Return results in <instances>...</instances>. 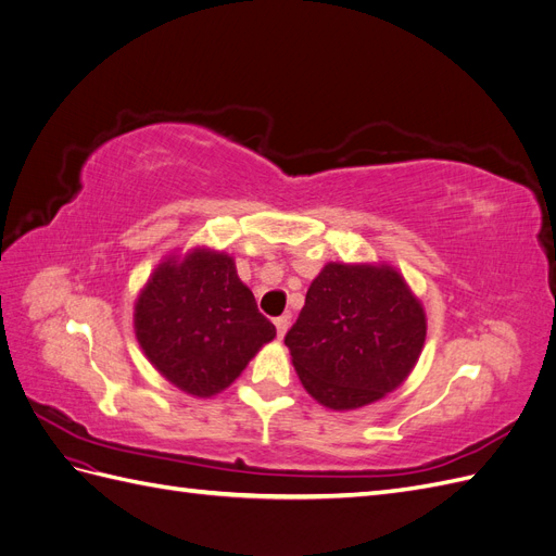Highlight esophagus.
<instances>
[{"label":"esophagus","instance_id":"obj_1","mask_svg":"<svg viewBox=\"0 0 556 556\" xmlns=\"http://www.w3.org/2000/svg\"><path fill=\"white\" fill-rule=\"evenodd\" d=\"M274 323H276V331H278V336L282 339L285 331H288V327H290V315H280V317H276V319H274Z\"/></svg>","mask_w":556,"mask_h":556}]
</instances>
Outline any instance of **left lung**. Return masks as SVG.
<instances>
[{
  "instance_id": "left-lung-1",
  "label": "left lung",
  "mask_w": 556,
  "mask_h": 556,
  "mask_svg": "<svg viewBox=\"0 0 556 556\" xmlns=\"http://www.w3.org/2000/svg\"><path fill=\"white\" fill-rule=\"evenodd\" d=\"M425 339V308L396 268L329 262L285 345L315 401L355 410L408 378Z\"/></svg>"
}]
</instances>
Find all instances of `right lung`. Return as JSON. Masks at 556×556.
Here are the masks:
<instances>
[{"instance_id":"add662e5","label":"right lung","mask_w":556,"mask_h":556,"mask_svg":"<svg viewBox=\"0 0 556 556\" xmlns=\"http://www.w3.org/2000/svg\"><path fill=\"white\" fill-rule=\"evenodd\" d=\"M134 331L150 364L201 399L229 387L276 336L233 260L208 248L155 268L134 306Z\"/></svg>"}]
</instances>
